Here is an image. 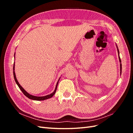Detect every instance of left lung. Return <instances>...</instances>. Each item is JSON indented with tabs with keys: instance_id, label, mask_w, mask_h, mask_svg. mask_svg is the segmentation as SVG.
<instances>
[{
	"instance_id": "obj_1",
	"label": "left lung",
	"mask_w": 133,
	"mask_h": 133,
	"mask_svg": "<svg viewBox=\"0 0 133 133\" xmlns=\"http://www.w3.org/2000/svg\"><path fill=\"white\" fill-rule=\"evenodd\" d=\"M116 48H117V50H118V57H119V62H120V75H121L122 74V62H121V59H120V56H119V49L118 48V46L116 44Z\"/></svg>"
}]
</instances>
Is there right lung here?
I'll return each mask as SVG.
<instances>
[{
	"label": "right lung",
	"mask_w": 133,
	"mask_h": 133,
	"mask_svg": "<svg viewBox=\"0 0 133 133\" xmlns=\"http://www.w3.org/2000/svg\"><path fill=\"white\" fill-rule=\"evenodd\" d=\"M15 53H14V59H15ZM14 68H15V62L14 63V65H13V75H14V80H15L16 83H17V84L18 85V86L19 87V89H21L22 90V91L23 92V93L24 94V95H25L26 97H28L29 99H32V100H38V101H40V100H46V99H49V98H51L52 96H53L55 94L56 91H57L58 84V83H59L60 78L59 79L58 81V82L57 83V85H56L55 89L54 91L53 92H52V93H51L50 94L47 95H45V96H37L32 95L28 93V92L27 91H26L24 90V88L21 85H20V84L18 82V80L17 79V78H16V75H15V71H14V70H15Z\"/></svg>",
	"instance_id": "right-lung-1"
}]
</instances>
